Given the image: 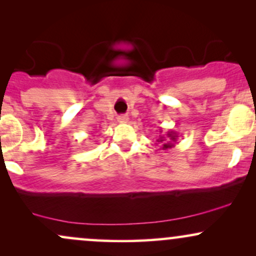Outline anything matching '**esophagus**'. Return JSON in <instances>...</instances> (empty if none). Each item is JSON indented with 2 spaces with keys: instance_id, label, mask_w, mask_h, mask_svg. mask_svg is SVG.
<instances>
[{
  "instance_id": "34e87169",
  "label": "esophagus",
  "mask_w": 256,
  "mask_h": 256,
  "mask_svg": "<svg viewBox=\"0 0 256 256\" xmlns=\"http://www.w3.org/2000/svg\"><path fill=\"white\" fill-rule=\"evenodd\" d=\"M128 120V116H118V122H126Z\"/></svg>"
}]
</instances>
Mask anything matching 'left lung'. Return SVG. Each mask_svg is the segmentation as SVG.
<instances>
[{
  "mask_svg": "<svg viewBox=\"0 0 256 256\" xmlns=\"http://www.w3.org/2000/svg\"><path fill=\"white\" fill-rule=\"evenodd\" d=\"M162 132V130L160 128V134ZM177 138H178V134L174 131H167L166 136L165 134H161L158 136V138L156 140V142L158 144H161V149L162 150H167V149H171L174 146V143L177 142ZM155 143V144H158Z\"/></svg>",
  "mask_w": 256,
  "mask_h": 256,
  "instance_id": "8db88e82",
  "label": "left lung"
}]
</instances>
